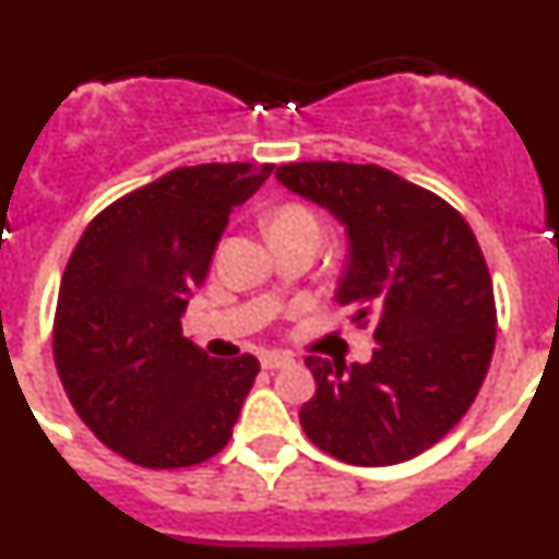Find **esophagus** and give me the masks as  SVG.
I'll list each match as a JSON object with an SVG mask.
<instances>
[{
  "mask_svg": "<svg viewBox=\"0 0 559 559\" xmlns=\"http://www.w3.org/2000/svg\"><path fill=\"white\" fill-rule=\"evenodd\" d=\"M285 364H290L288 355H276V353H265L263 358H260V367L265 369V372H274V369L285 367Z\"/></svg>",
  "mask_w": 559,
  "mask_h": 559,
  "instance_id": "obj_1",
  "label": "esophagus"
}]
</instances>
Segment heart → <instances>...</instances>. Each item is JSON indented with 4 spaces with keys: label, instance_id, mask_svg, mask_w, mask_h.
<instances>
[{
    "label": "heart",
    "instance_id": "obj_1",
    "mask_svg": "<svg viewBox=\"0 0 559 559\" xmlns=\"http://www.w3.org/2000/svg\"><path fill=\"white\" fill-rule=\"evenodd\" d=\"M294 226H308V229H319L316 218L305 206H283L276 210L269 221V229H294Z\"/></svg>",
    "mask_w": 559,
    "mask_h": 559
}]
</instances>
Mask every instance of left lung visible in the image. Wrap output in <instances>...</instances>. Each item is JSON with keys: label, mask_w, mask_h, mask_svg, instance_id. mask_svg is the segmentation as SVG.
Masks as SVG:
<instances>
[{"label": "left lung", "mask_w": 559, "mask_h": 559, "mask_svg": "<svg viewBox=\"0 0 559 559\" xmlns=\"http://www.w3.org/2000/svg\"><path fill=\"white\" fill-rule=\"evenodd\" d=\"M276 181L344 226L335 302L378 344L349 367L310 355L305 433L358 467L419 456L467 414L490 369L496 299L476 235L439 195L378 165L294 162Z\"/></svg>", "instance_id": "1"}]
</instances>
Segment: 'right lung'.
Instances as JSON below:
<instances>
[{
    "mask_svg": "<svg viewBox=\"0 0 559 559\" xmlns=\"http://www.w3.org/2000/svg\"><path fill=\"white\" fill-rule=\"evenodd\" d=\"M274 165L179 167L114 201L83 231L58 290L61 383L103 445L170 471L229 442L260 364L218 360L181 335L235 206Z\"/></svg>",
    "mask_w": 559,
    "mask_h": 559,
    "instance_id": "obj_1",
    "label": "right lung"
}]
</instances>
